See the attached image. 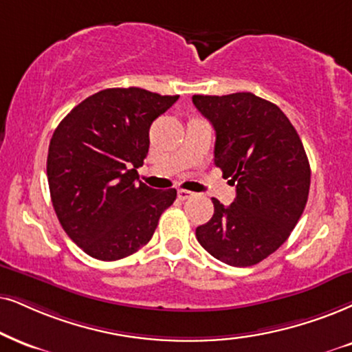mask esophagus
Segmentation results:
<instances>
[{
	"mask_svg": "<svg viewBox=\"0 0 352 352\" xmlns=\"http://www.w3.org/2000/svg\"><path fill=\"white\" fill-rule=\"evenodd\" d=\"M177 195H179V198H180V199H188V198L193 197L195 193H191V191H188V190L180 188L179 191H177Z\"/></svg>",
	"mask_w": 352,
	"mask_h": 352,
	"instance_id": "obj_1",
	"label": "esophagus"
}]
</instances>
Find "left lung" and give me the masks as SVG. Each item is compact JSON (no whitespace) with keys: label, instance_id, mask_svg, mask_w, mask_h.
Masks as SVG:
<instances>
[{"label":"left lung","instance_id":"obj_1","mask_svg":"<svg viewBox=\"0 0 352 352\" xmlns=\"http://www.w3.org/2000/svg\"><path fill=\"white\" fill-rule=\"evenodd\" d=\"M214 126V164L235 185L230 206L197 228L204 250L230 266H252L286 242L304 212L310 166L296 128L278 105L252 92L193 96Z\"/></svg>","mask_w":352,"mask_h":352}]
</instances>
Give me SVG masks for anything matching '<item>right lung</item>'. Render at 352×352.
Returning <instances> with one entry per match:
<instances>
[{
    "mask_svg": "<svg viewBox=\"0 0 352 352\" xmlns=\"http://www.w3.org/2000/svg\"><path fill=\"white\" fill-rule=\"evenodd\" d=\"M179 96L140 87L104 89L58 124L47 157L53 208L68 237L89 256L115 261L146 245L177 190L138 184L149 128Z\"/></svg>",
    "mask_w": 352,
    "mask_h": 352,
    "instance_id": "1",
    "label": "right lung"
}]
</instances>
